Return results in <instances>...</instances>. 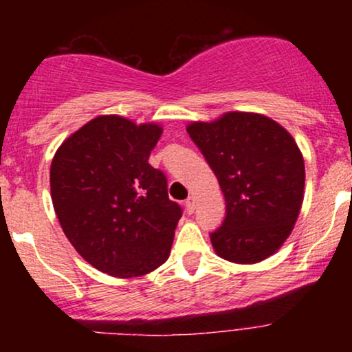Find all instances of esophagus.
<instances>
[{
	"label": "esophagus",
	"instance_id": "obj_1",
	"mask_svg": "<svg viewBox=\"0 0 352 352\" xmlns=\"http://www.w3.org/2000/svg\"><path fill=\"white\" fill-rule=\"evenodd\" d=\"M185 210H187V213H193V210H195V197H188L185 200Z\"/></svg>",
	"mask_w": 352,
	"mask_h": 352
}]
</instances>
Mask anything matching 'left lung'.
I'll list each match as a JSON object with an SVG mask.
<instances>
[{"instance_id":"left-lung-1","label":"left lung","mask_w":352,"mask_h":352,"mask_svg":"<svg viewBox=\"0 0 352 352\" xmlns=\"http://www.w3.org/2000/svg\"><path fill=\"white\" fill-rule=\"evenodd\" d=\"M223 192L225 218L210 233L217 254L233 263H258L292 233L305 190V162L280 124L248 112L187 127Z\"/></svg>"}]
</instances>
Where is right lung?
<instances>
[{"label":"right lung","instance_id":"add662e5","mask_svg":"<svg viewBox=\"0 0 352 352\" xmlns=\"http://www.w3.org/2000/svg\"><path fill=\"white\" fill-rule=\"evenodd\" d=\"M155 124L100 116L74 132L51 164V197L66 236L87 263L119 278L151 273L170 253L182 207L148 164Z\"/></svg>","mask_w":352,"mask_h":352}]
</instances>
